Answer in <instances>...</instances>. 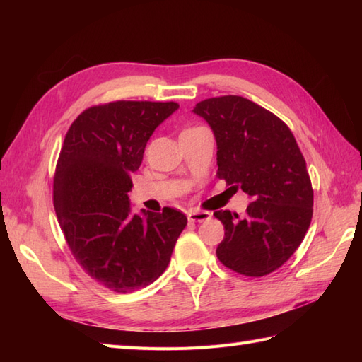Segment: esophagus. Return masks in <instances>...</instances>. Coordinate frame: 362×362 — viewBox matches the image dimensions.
Listing matches in <instances>:
<instances>
[{
  "label": "esophagus",
  "mask_w": 362,
  "mask_h": 362,
  "mask_svg": "<svg viewBox=\"0 0 362 362\" xmlns=\"http://www.w3.org/2000/svg\"><path fill=\"white\" fill-rule=\"evenodd\" d=\"M210 218H211V213L205 210H191L188 213V219L191 222H204V221H209Z\"/></svg>",
  "instance_id": "obj_1"
}]
</instances>
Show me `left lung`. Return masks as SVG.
<instances>
[{"label": "left lung", "instance_id": "1", "mask_svg": "<svg viewBox=\"0 0 362 362\" xmlns=\"http://www.w3.org/2000/svg\"><path fill=\"white\" fill-rule=\"evenodd\" d=\"M218 146V177L252 202L244 216L214 211L226 228L216 255L247 276H263L291 258L313 218V188L305 158L284 122L243 96L196 104Z\"/></svg>", "mask_w": 362, "mask_h": 362}]
</instances>
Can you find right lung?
Wrapping results in <instances>:
<instances>
[{
	"label": "right lung",
	"mask_w": 362,
	"mask_h": 362,
	"mask_svg": "<svg viewBox=\"0 0 362 362\" xmlns=\"http://www.w3.org/2000/svg\"><path fill=\"white\" fill-rule=\"evenodd\" d=\"M177 109L175 103L149 101L90 107L74 119L60 151L54 177L60 228L83 271L115 292L156 281L187 227L182 211L134 213L129 199L146 143Z\"/></svg>",
	"instance_id": "obj_1"
}]
</instances>
